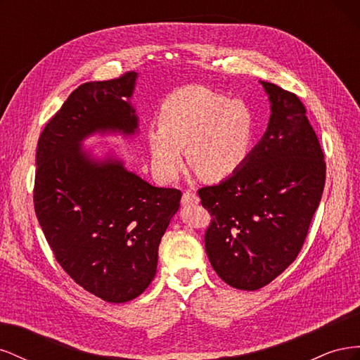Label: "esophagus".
<instances>
[{
	"instance_id": "esophagus-1",
	"label": "esophagus",
	"mask_w": 360,
	"mask_h": 360,
	"mask_svg": "<svg viewBox=\"0 0 360 360\" xmlns=\"http://www.w3.org/2000/svg\"><path fill=\"white\" fill-rule=\"evenodd\" d=\"M197 202H200V198H198L197 193H193V192H191V191H186V192L183 193V197H181V204H183V205L197 204Z\"/></svg>"
}]
</instances>
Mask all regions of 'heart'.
I'll return each instance as SVG.
<instances>
[{"label":"heart","instance_id":"b5f03b06","mask_svg":"<svg viewBox=\"0 0 360 360\" xmlns=\"http://www.w3.org/2000/svg\"><path fill=\"white\" fill-rule=\"evenodd\" d=\"M255 115L242 101H230L204 86H184L162 105L159 127L151 129V162L163 180L191 168L204 180L219 181L242 168L254 147Z\"/></svg>","mask_w":360,"mask_h":360}]
</instances>
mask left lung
<instances>
[{"label":"left lung","mask_w":360,"mask_h":360,"mask_svg":"<svg viewBox=\"0 0 360 360\" xmlns=\"http://www.w3.org/2000/svg\"><path fill=\"white\" fill-rule=\"evenodd\" d=\"M271 102L267 132L242 168L198 191L212 219L207 257L228 285L255 291L294 259L324 189L326 162L300 97L261 82Z\"/></svg>","instance_id":"left-lung-1"}]
</instances>
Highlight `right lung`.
<instances>
[{
  "label": "right lung",
  "mask_w": 360,
  "mask_h": 360,
  "mask_svg": "<svg viewBox=\"0 0 360 360\" xmlns=\"http://www.w3.org/2000/svg\"><path fill=\"white\" fill-rule=\"evenodd\" d=\"M135 72L78 86L41 130L32 201L53 257L85 291L123 303L144 292L156 275L158 248L179 189L155 188L120 162L96 163L79 143L96 130L134 134L127 99Z\"/></svg>",
  "instance_id": "obj_1"
}]
</instances>
